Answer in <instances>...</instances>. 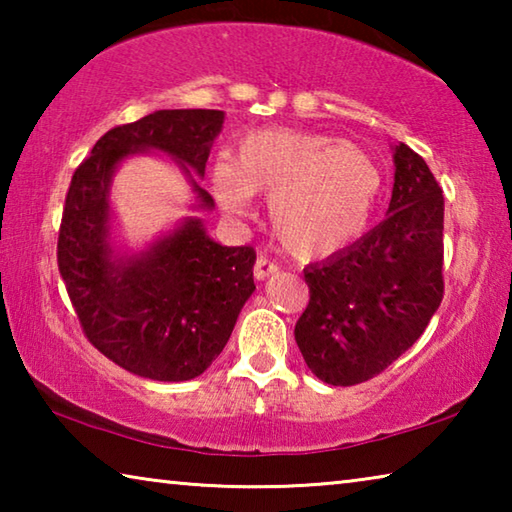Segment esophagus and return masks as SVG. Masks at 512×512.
Listing matches in <instances>:
<instances>
[{
    "mask_svg": "<svg viewBox=\"0 0 512 512\" xmlns=\"http://www.w3.org/2000/svg\"><path fill=\"white\" fill-rule=\"evenodd\" d=\"M277 273V266L275 264H271L268 262L266 257H257V262H255V268H253V275H255V280H266V277H271V275H275Z\"/></svg>",
    "mask_w": 512,
    "mask_h": 512,
    "instance_id": "obj_1",
    "label": "esophagus"
}]
</instances>
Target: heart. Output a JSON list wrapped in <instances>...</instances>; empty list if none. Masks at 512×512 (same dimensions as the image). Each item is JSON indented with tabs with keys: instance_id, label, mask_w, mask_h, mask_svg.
I'll return each instance as SVG.
<instances>
[{
	"instance_id": "b5f03b06",
	"label": "heart",
	"mask_w": 512,
	"mask_h": 512,
	"mask_svg": "<svg viewBox=\"0 0 512 512\" xmlns=\"http://www.w3.org/2000/svg\"><path fill=\"white\" fill-rule=\"evenodd\" d=\"M212 185L235 216L253 212V194L268 196V219L280 246L298 259H320L350 246L368 228L381 171L352 142L257 128L237 142L230 162L214 164Z\"/></svg>"
}]
</instances>
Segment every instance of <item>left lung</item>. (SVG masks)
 Masks as SVG:
<instances>
[{"label": "left lung", "mask_w": 512, "mask_h": 512, "mask_svg": "<svg viewBox=\"0 0 512 512\" xmlns=\"http://www.w3.org/2000/svg\"><path fill=\"white\" fill-rule=\"evenodd\" d=\"M393 164L384 221L305 268L309 305L293 334L325 384L379 375L420 339L443 300V189L402 142L393 144Z\"/></svg>", "instance_id": "1"}]
</instances>
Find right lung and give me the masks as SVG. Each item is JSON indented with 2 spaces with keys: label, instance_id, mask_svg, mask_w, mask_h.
Masks as SVG:
<instances>
[{
  "label": "right lung",
  "instance_id": "right-lung-1",
  "mask_svg": "<svg viewBox=\"0 0 512 512\" xmlns=\"http://www.w3.org/2000/svg\"><path fill=\"white\" fill-rule=\"evenodd\" d=\"M223 121V110H155L103 135L69 185L58 235L60 275L90 343L137 377L203 375L255 291V250L221 246L198 216L214 210L198 178ZM140 152L177 164L193 187L195 214L142 249H128L111 207V178Z\"/></svg>",
  "mask_w": 512,
  "mask_h": 512
}]
</instances>
